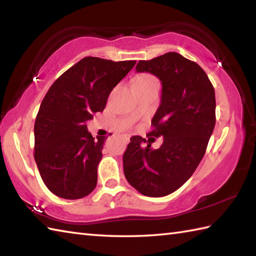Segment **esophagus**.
Masks as SVG:
<instances>
[{
  "label": "esophagus",
  "mask_w": 256,
  "mask_h": 256,
  "mask_svg": "<svg viewBox=\"0 0 256 256\" xmlns=\"http://www.w3.org/2000/svg\"><path fill=\"white\" fill-rule=\"evenodd\" d=\"M122 138L124 140V142H126V143L130 142V135H128V134H123Z\"/></svg>",
  "instance_id": "1"
}]
</instances>
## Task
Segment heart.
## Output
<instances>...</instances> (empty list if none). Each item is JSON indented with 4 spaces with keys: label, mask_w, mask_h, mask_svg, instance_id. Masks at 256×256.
Wrapping results in <instances>:
<instances>
[{
    "label": "heart",
    "mask_w": 256,
    "mask_h": 256,
    "mask_svg": "<svg viewBox=\"0 0 256 256\" xmlns=\"http://www.w3.org/2000/svg\"><path fill=\"white\" fill-rule=\"evenodd\" d=\"M150 82H158L157 79L154 76L148 74H138V77H135L133 84H150Z\"/></svg>",
    "instance_id": "1"
}]
</instances>
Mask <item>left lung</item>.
<instances>
[{
  "label": "left lung",
  "instance_id": "obj_1",
  "mask_svg": "<svg viewBox=\"0 0 256 256\" xmlns=\"http://www.w3.org/2000/svg\"><path fill=\"white\" fill-rule=\"evenodd\" d=\"M135 69L160 80L150 135L164 140L154 150L142 136H132L123 155L124 175L142 194L164 197L180 188L202 160L216 124L214 89L198 64L175 52L140 60Z\"/></svg>",
  "mask_w": 256,
  "mask_h": 256
}]
</instances>
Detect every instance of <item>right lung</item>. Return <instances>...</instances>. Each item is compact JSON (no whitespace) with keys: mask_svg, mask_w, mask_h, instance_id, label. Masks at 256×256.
Instances as JSON below:
<instances>
[{"mask_svg":"<svg viewBox=\"0 0 256 256\" xmlns=\"http://www.w3.org/2000/svg\"><path fill=\"white\" fill-rule=\"evenodd\" d=\"M135 64L84 57L48 90L35 121L34 157L54 194L80 199L96 188L106 138H94L86 122L104 110L108 94Z\"/></svg>","mask_w":256,"mask_h":256,"instance_id":"right-lung-1","label":"right lung"}]
</instances>
